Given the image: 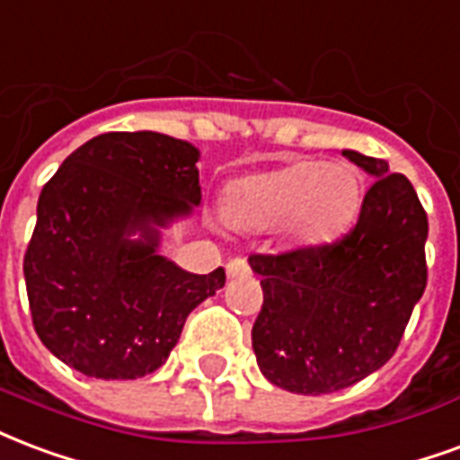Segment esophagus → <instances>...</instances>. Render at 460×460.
I'll list each match as a JSON object with an SVG mask.
<instances>
[{"label": "esophagus", "mask_w": 460, "mask_h": 460, "mask_svg": "<svg viewBox=\"0 0 460 460\" xmlns=\"http://www.w3.org/2000/svg\"><path fill=\"white\" fill-rule=\"evenodd\" d=\"M251 273V268L243 258H231L229 263H226V275L229 278H241V275Z\"/></svg>", "instance_id": "esophagus-1"}]
</instances>
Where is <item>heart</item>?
Masks as SVG:
<instances>
[{
	"mask_svg": "<svg viewBox=\"0 0 460 460\" xmlns=\"http://www.w3.org/2000/svg\"><path fill=\"white\" fill-rule=\"evenodd\" d=\"M360 209V182L343 163H292L251 175L226 190L224 217L234 229L278 224L299 243H324L346 231Z\"/></svg>",
	"mask_w": 460,
	"mask_h": 460,
	"instance_id": "obj_1",
	"label": "heart"
}]
</instances>
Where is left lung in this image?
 <instances>
[{
    "mask_svg": "<svg viewBox=\"0 0 460 460\" xmlns=\"http://www.w3.org/2000/svg\"><path fill=\"white\" fill-rule=\"evenodd\" d=\"M343 155L376 178L356 226L334 243L251 256L263 307L251 339L273 385L326 394L383 368L427 288V212L402 172L363 153Z\"/></svg>",
    "mask_w": 460,
    "mask_h": 460,
    "instance_id": "1",
    "label": "left lung"
}]
</instances>
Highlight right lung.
I'll list each match as a JSON object with an SVG mask.
<instances>
[{
    "instance_id": "add662e5",
    "label": "right lung",
    "mask_w": 460,
    "mask_h": 460,
    "mask_svg": "<svg viewBox=\"0 0 460 460\" xmlns=\"http://www.w3.org/2000/svg\"><path fill=\"white\" fill-rule=\"evenodd\" d=\"M197 161L172 136L111 131L43 185L23 278L33 329L66 366L102 380L148 376L187 314L224 288V268L195 275L158 253V229L202 202Z\"/></svg>"
}]
</instances>
